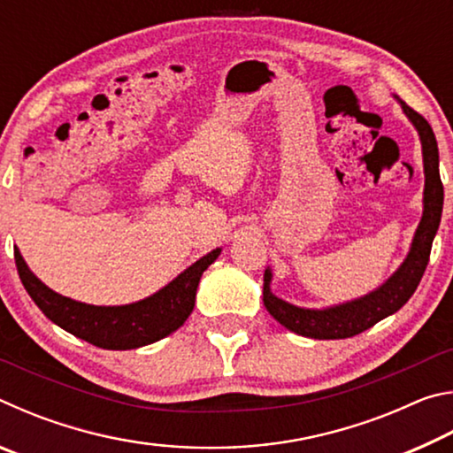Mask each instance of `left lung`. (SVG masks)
Here are the masks:
<instances>
[{
	"instance_id": "1",
	"label": "left lung",
	"mask_w": 453,
	"mask_h": 453,
	"mask_svg": "<svg viewBox=\"0 0 453 453\" xmlns=\"http://www.w3.org/2000/svg\"><path fill=\"white\" fill-rule=\"evenodd\" d=\"M405 116L411 119L421 137V150H424V172H426V189H424V216H421L419 227L413 237L411 250L405 262L402 264L392 278H389L380 289L372 291L362 300L335 305L329 310H303L296 308L288 302L275 297L270 291L272 273H264V305L286 326L289 332L300 334L313 340H343L365 332L380 319L392 316L402 305L410 300L413 291L419 286L424 275L429 251L435 232L440 227L441 208H443V183L440 180V153L438 142H435L434 129L427 124L424 116L413 111L410 105L402 102Z\"/></svg>"
}]
</instances>
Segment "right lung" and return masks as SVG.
Segmentation results:
<instances>
[{
    "label": "right lung",
    "instance_id": "obj_1",
    "mask_svg": "<svg viewBox=\"0 0 453 453\" xmlns=\"http://www.w3.org/2000/svg\"><path fill=\"white\" fill-rule=\"evenodd\" d=\"M219 251L218 248L197 259L194 265H189L186 272L157 294L150 296L148 300L118 305V308L88 305L59 296L29 272L18 248L13 251V257L19 280L29 297L53 324L97 348L135 349L162 340L183 326V321L194 310L199 278L208 270V265L216 262Z\"/></svg>",
    "mask_w": 453,
    "mask_h": 453
}]
</instances>
